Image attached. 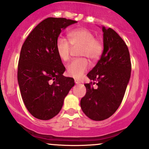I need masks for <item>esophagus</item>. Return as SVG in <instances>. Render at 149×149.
I'll list each match as a JSON object with an SVG mask.
<instances>
[{"instance_id":"34e87169","label":"esophagus","mask_w":149,"mask_h":149,"mask_svg":"<svg viewBox=\"0 0 149 149\" xmlns=\"http://www.w3.org/2000/svg\"><path fill=\"white\" fill-rule=\"evenodd\" d=\"M75 83H76V84H79V83H81V81H78V80H76L75 79Z\"/></svg>"}]
</instances>
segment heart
I'll list each match as a JSON object with an SVG mask.
<instances>
[{"mask_svg": "<svg viewBox=\"0 0 149 149\" xmlns=\"http://www.w3.org/2000/svg\"><path fill=\"white\" fill-rule=\"evenodd\" d=\"M68 40L59 37L56 41V51L60 59L69 60L72 47H80L78 56L87 57L91 61H96L103 51L101 40L95 37L94 34L87 28L81 27L73 29L68 34ZM85 57L73 60L67 66V73L73 78H79L89 68V62Z\"/></svg>", "mask_w": 149, "mask_h": 149, "instance_id": "b5f03b06", "label": "heart"}]
</instances>
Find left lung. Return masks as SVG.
Returning <instances> with one entry per match:
<instances>
[{
  "label": "left lung",
  "instance_id": "obj_1",
  "mask_svg": "<svg viewBox=\"0 0 149 149\" xmlns=\"http://www.w3.org/2000/svg\"><path fill=\"white\" fill-rule=\"evenodd\" d=\"M104 49L100 59L87 74L94 81L86 83V93L81 107L87 117L95 121L109 118L123 100L130 81L132 64L128 47L120 36L111 28L102 27Z\"/></svg>",
  "mask_w": 149,
  "mask_h": 149
}]
</instances>
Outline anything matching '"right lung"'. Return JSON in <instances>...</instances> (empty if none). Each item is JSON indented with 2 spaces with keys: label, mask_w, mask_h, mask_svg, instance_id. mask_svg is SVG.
I'll return each mask as SVG.
<instances>
[{
  "label": "right lung",
  "mask_w": 149,
  "mask_h": 149,
  "mask_svg": "<svg viewBox=\"0 0 149 149\" xmlns=\"http://www.w3.org/2000/svg\"><path fill=\"white\" fill-rule=\"evenodd\" d=\"M76 21L48 17L37 24L20 51L17 68L21 95L29 113L48 120L58 114L74 80L65 77V67L56 51L62 29Z\"/></svg>",
  "instance_id": "add662e5"
}]
</instances>
